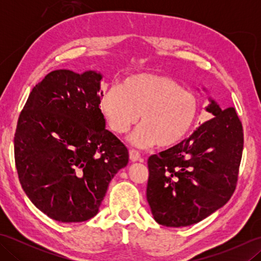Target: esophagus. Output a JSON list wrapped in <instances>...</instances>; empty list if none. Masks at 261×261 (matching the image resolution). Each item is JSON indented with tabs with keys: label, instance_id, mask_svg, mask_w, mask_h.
I'll use <instances>...</instances> for the list:
<instances>
[{
	"label": "esophagus",
	"instance_id": "1",
	"mask_svg": "<svg viewBox=\"0 0 261 261\" xmlns=\"http://www.w3.org/2000/svg\"><path fill=\"white\" fill-rule=\"evenodd\" d=\"M129 157H130L131 162H134V163H135V162H140V160H141V156H140L139 151L135 150V149H130Z\"/></svg>",
	"mask_w": 261,
	"mask_h": 261
}]
</instances>
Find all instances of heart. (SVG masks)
Masks as SVG:
<instances>
[{
    "label": "heart",
    "instance_id": "heart-1",
    "mask_svg": "<svg viewBox=\"0 0 261 261\" xmlns=\"http://www.w3.org/2000/svg\"><path fill=\"white\" fill-rule=\"evenodd\" d=\"M102 111L115 134L122 135L139 120L131 136L139 148L178 145L197 120L199 102L179 83L166 76L141 74L127 79L123 87L112 86L102 98Z\"/></svg>",
    "mask_w": 261,
    "mask_h": 261
}]
</instances>
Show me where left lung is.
<instances>
[{"label":"left lung","mask_w":261,"mask_h":261,"mask_svg":"<svg viewBox=\"0 0 261 261\" xmlns=\"http://www.w3.org/2000/svg\"><path fill=\"white\" fill-rule=\"evenodd\" d=\"M213 115L178 145L148 159L147 201L165 226L197 223L233 194L243 150L242 123L234 108L210 99Z\"/></svg>","instance_id":"1"}]
</instances>
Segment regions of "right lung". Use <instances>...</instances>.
<instances>
[{
  "label": "right lung",
  "mask_w": 261,
  "mask_h": 261,
  "mask_svg": "<svg viewBox=\"0 0 261 261\" xmlns=\"http://www.w3.org/2000/svg\"><path fill=\"white\" fill-rule=\"evenodd\" d=\"M101 80L93 70H54L32 88L19 115L20 184L36 207L59 222L95 216L111 179L129 162L126 147L105 129Z\"/></svg>",
  "instance_id": "obj_1"
}]
</instances>
